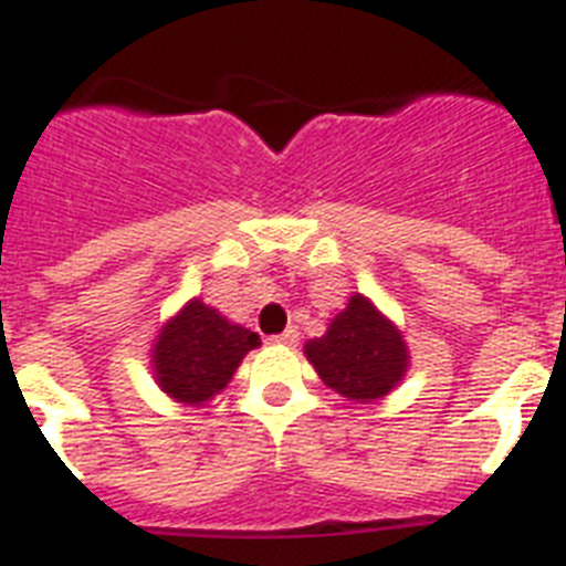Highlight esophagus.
I'll return each mask as SVG.
<instances>
[{
  "instance_id": "esophagus-1",
  "label": "esophagus",
  "mask_w": 566,
  "mask_h": 566,
  "mask_svg": "<svg viewBox=\"0 0 566 566\" xmlns=\"http://www.w3.org/2000/svg\"><path fill=\"white\" fill-rule=\"evenodd\" d=\"M297 339H300L297 328H294V326H289L286 332H283V334H277V337H274V343H280V345H289V348H292V345H297Z\"/></svg>"
}]
</instances>
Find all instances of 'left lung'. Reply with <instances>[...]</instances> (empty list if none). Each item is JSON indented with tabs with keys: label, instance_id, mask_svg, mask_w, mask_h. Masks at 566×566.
<instances>
[{
	"label": "left lung",
	"instance_id": "left-lung-1",
	"mask_svg": "<svg viewBox=\"0 0 566 566\" xmlns=\"http://www.w3.org/2000/svg\"><path fill=\"white\" fill-rule=\"evenodd\" d=\"M306 357L328 388L354 402L391 394L408 371L402 334L363 294H352L323 337L308 339Z\"/></svg>",
	"mask_w": 566,
	"mask_h": 566
}]
</instances>
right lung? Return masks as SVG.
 Here are the masks:
<instances>
[{
	"mask_svg": "<svg viewBox=\"0 0 566 566\" xmlns=\"http://www.w3.org/2000/svg\"><path fill=\"white\" fill-rule=\"evenodd\" d=\"M258 345L254 332L229 323L201 300H189L158 334L153 348L155 382L175 402L203 405L227 388L240 359Z\"/></svg>",
	"mask_w": 566,
	"mask_h": 566,
	"instance_id": "right-lung-1",
	"label": "right lung"
}]
</instances>
